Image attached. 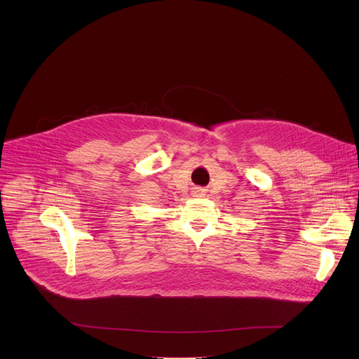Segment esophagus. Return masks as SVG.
Returning <instances> with one entry per match:
<instances>
[{
  "label": "esophagus",
  "instance_id": "obj_1",
  "mask_svg": "<svg viewBox=\"0 0 359 359\" xmlns=\"http://www.w3.org/2000/svg\"><path fill=\"white\" fill-rule=\"evenodd\" d=\"M193 193H194L196 196H200V194H203V190H201V189H198V187H196V189L193 190Z\"/></svg>",
  "mask_w": 359,
  "mask_h": 359
}]
</instances>
